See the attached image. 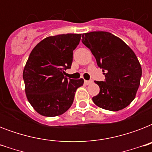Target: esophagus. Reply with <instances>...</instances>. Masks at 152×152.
Returning <instances> with one entry per match:
<instances>
[{
    "instance_id": "1",
    "label": "esophagus",
    "mask_w": 152,
    "mask_h": 152,
    "mask_svg": "<svg viewBox=\"0 0 152 152\" xmlns=\"http://www.w3.org/2000/svg\"><path fill=\"white\" fill-rule=\"evenodd\" d=\"M93 81L92 80H85L84 81V83H85L86 85H89L91 83H92Z\"/></svg>"
}]
</instances>
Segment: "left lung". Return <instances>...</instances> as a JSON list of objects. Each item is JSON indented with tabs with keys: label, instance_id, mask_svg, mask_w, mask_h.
Masks as SVG:
<instances>
[{
	"label": "left lung",
	"instance_id": "8db88e82",
	"mask_svg": "<svg viewBox=\"0 0 152 152\" xmlns=\"http://www.w3.org/2000/svg\"><path fill=\"white\" fill-rule=\"evenodd\" d=\"M82 42L95 56L98 66L105 72L94 103L100 108L118 111L135 99L142 69L135 53L121 39L106 31H92L82 35Z\"/></svg>",
	"mask_w": 152,
	"mask_h": 152
}]
</instances>
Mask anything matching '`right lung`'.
Listing matches in <instances>:
<instances>
[{
	"instance_id": "obj_1",
	"label": "right lung",
	"mask_w": 152,
	"mask_h": 152,
	"mask_svg": "<svg viewBox=\"0 0 152 152\" xmlns=\"http://www.w3.org/2000/svg\"><path fill=\"white\" fill-rule=\"evenodd\" d=\"M80 39L81 34L50 36L32 50L23 78L27 99L39 114L55 117L66 112L73 102L76 89L83 84V79L64 76Z\"/></svg>"
}]
</instances>
